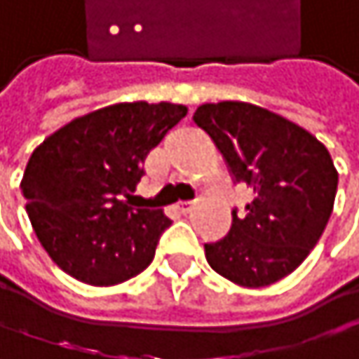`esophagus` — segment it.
<instances>
[{"mask_svg":"<svg viewBox=\"0 0 359 359\" xmlns=\"http://www.w3.org/2000/svg\"><path fill=\"white\" fill-rule=\"evenodd\" d=\"M175 207H177V209H180L182 213H188V211H190V209L194 207V201H180V203H177Z\"/></svg>","mask_w":359,"mask_h":359,"instance_id":"esophagus-1","label":"esophagus"}]
</instances>
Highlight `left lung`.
Wrapping results in <instances>:
<instances>
[{"label": "left lung", "mask_w": 359, "mask_h": 359, "mask_svg": "<svg viewBox=\"0 0 359 359\" xmlns=\"http://www.w3.org/2000/svg\"><path fill=\"white\" fill-rule=\"evenodd\" d=\"M194 122L256 198L231 233L205 245L209 266L243 287H264L290 273L320 241L330 219L339 173L330 152L292 120L245 101L203 103Z\"/></svg>", "instance_id": "obj_1"}]
</instances>
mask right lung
<instances>
[{
    "mask_svg": "<svg viewBox=\"0 0 359 359\" xmlns=\"http://www.w3.org/2000/svg\"><path fill=\"white\" fill-rule=\"evenodd\" d=\"M188 114L177 103H116L74 118L31 154L20 180L53 262L88 285H118L154 260L171 219L130 205L148 154Z\"/></svg>",
    "mask_w": 359,
    "mask_h": 359,
    "instance_id": "add662e5",
    "label": "right lung"
}]
</instances>
